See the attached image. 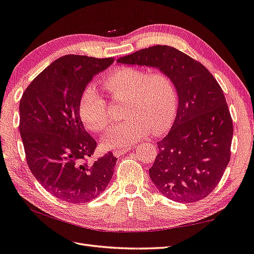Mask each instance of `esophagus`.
Masks as SVG:
<instances>
[{"mask_svg": "<svg viewBox=\"0 0 254 254\" xmlns=\"http://www.w3.org/2000/svg\"><path fill=\"white\" fill-rule=\"evenodd\" d=\"M131 149L129 147H122V148H117L114 150V156L115 157H120L122 155L127 154V152H128V150Z\"/></svg>", "mask_w": 254, "mask_h": 254, "instance_id": "obj_1", "label": "esophagus"}]
</instances>
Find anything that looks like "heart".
<instances>
[{
    "label": "heart",
    "instance_id": "1",
    "mask_svg": "<svg viewBox=\"0 0 254 254\" xmlns=\"http://www.w3.org/2000/svg\"><path fill=\"white\" fill-rule=\"evenodd\" d=\"M103 85L113 99L126 100L123 114L127 118L105 133V148L132 145L150 132L161 134L172 126L179 99L174 82L167 73L120 67L105 76ZM79 113L84 126L95 133L103 132L111 121L109 106L94 84L82 92Z\"/></svg>",
    "mask_w": 254,
    "mask_h": 254
}]
</instances>
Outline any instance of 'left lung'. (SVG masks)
Instances as JSON below:
<instances>
[{
  "label": "left lung",
  "instance_id": "1",
  "mask_svg": "<svg viewBox=\"0 0 254 254\" xmlns=\"http://www.w3.org/2000/svg\"><path fill=\"white\" fill-rule=\"evenodd\" d=\"M117 62L157 68L173 80L178 114L167 136L158 141L149 176L174 201L205 198L231 159L233 121L220 84L202 64L168 45L150 46Z\"/></svg>",
  "mask_w": 254,
  "mask_h": 254
}]
</instances>
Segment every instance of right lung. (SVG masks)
I'll return each instance as SVG.
<instances>
[{
    "label": "right lung",
    "instance_id": "obj_1",
    "mask_svg": "<svg viewBox=\"0 0 254 254\" xmlns=\"http://www.w3.org/2000/svg\"><path fill=\"white\" fill-rule=\"evenodd\" d=\"M115 58L66 55L53 62L23 92L19 131L27 163L53 196L84 203L102 193L114 175L117 158L88 162L97 143L83 127L79 102L93 76Z\"/></svg>",
    "mask_w": 254,
    "mask_h": 254
}]
</instances>
